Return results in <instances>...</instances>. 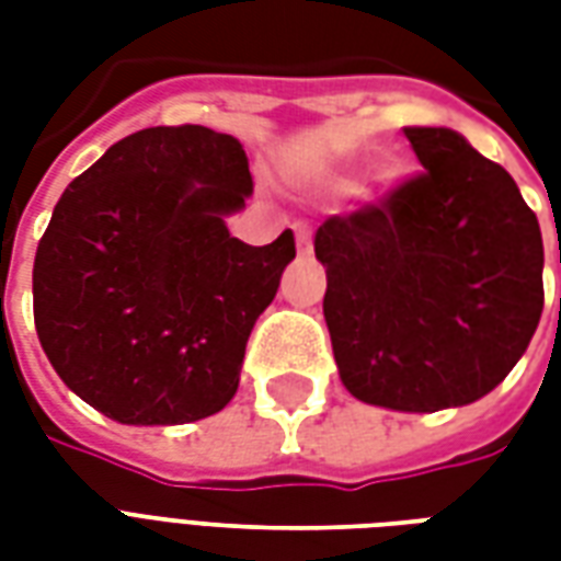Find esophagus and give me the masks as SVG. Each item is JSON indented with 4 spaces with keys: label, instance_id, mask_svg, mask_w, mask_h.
Wrapping results in <instances>:
<instances>
[{
    "label": "esophagus",
    "instance_id": "esophagus-1",
    "mask_svg": "<svg viewBox=\"0 0 561 561\" xmlns=\"http://www.w3.org/2000/svg\"><path fill=\"white\" fill-rule=\"evenodd\" d=\"M294 233H297V252L312 255V225L306 219H297L294 221Z\"/></svg>",
    "mask_w": 561,
    "mask_h": 561
}]
</instances>
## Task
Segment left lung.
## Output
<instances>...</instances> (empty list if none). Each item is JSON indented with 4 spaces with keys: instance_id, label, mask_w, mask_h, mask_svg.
<instances>
[{
    "instance_id": "left-lung-1",
    "label": "left lung",
    "mask_w": 561,
    "mask_h": 561,
    "mask_svg": "<svg viewBox=\"0 0 561 561\" xmlns=\"http://www.w3.org/2000/svg\"><path fill=\"white\" fill-rule=\"evenodd\" d=\"M402 131L423 171L324 219L316 257L348 393L438 412L481 400L523 357L541 321L543 243L502 164L450 128Z\"/></svg>"
}]
</instances>
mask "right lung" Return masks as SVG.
I'll return each instance as SVG.
<instances>
[{
  "label": "right lung",
  "mask_w": 561,
  "mask_h": 561,
  "mask_svg": "<svg viewBox=\"0 0 561 561\" xmlns=\"http://www.w3.org/2000/svg\"><path fill=\"white\" fill-rule=\"evenodd\" d=\"M249 195L240 140L204 126L135 131L71 180L38 240L32 312L80 400L135 426L231 402L249 333L297 255L291 231L231 237L225 216Z\"/></svg>",
  "instance_id": "add662e5"
}]
</instances>
